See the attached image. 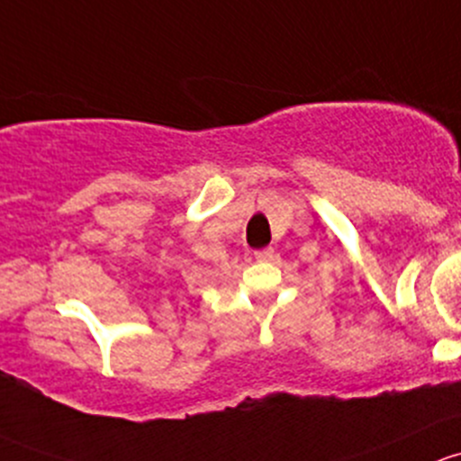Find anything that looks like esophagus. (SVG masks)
I'll list each match as a JSON object with an SVG mask.
<instances>
[{"mask_svg": "<svg viewBox=\"0 0 461 461\" xmlns=\"http://www.w3.org/2000/svg\"><path fill=\"white\" fill-rule=\"evenodd\" d=\"M273 258H275V250L270 249V246L255 250V259H258V262H270V259H273Z\"/></svg>", "mask_w": 461, "mask_h": 461, "instance_id": "esophagus-1", "label": "esophagus"}]
</instances>
